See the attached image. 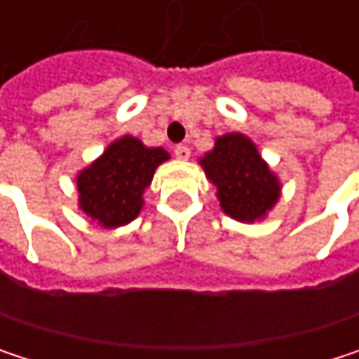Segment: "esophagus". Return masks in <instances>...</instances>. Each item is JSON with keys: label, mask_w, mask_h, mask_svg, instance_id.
<instances>
[{"label": "esophagus", "mask_w": 359, "mask_h": 359, "mask_svg": "<svg viewBox=\"0 0 359 359\" xmlns=\"http://www.w3.org/2000/svg\"><path fill=\"white\" fill-rule=\"evenodd\" d=\"M175 156H177L179 160H189L191 149H189L187 145H177V147H175Z\"/></svg>", "instance_id": "1"}]
</instances>
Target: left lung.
Listing matches in <instances>:
<instances>
[{
  "label": "left lung",
  "instance_id": "1",
  "mask_svg": "<svg viewBox=\"0 0 359 359\" xmlns=\"http://www.w3.org/2000/svg\"><path fill=\"white\" fill-rule=\"evenodd\" d=\"M197 162L216 187L220 210L233 220L259 222L280 199L278 175L270 170L257 145L243 133L216 137L214 147Z\"/></svg>",
  "mask_w": 359,
  "mask_h": 359
}]
</instances>
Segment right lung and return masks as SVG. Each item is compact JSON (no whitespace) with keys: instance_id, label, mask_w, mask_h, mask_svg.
Here are the masks:
<instances>
[{"instance_id":"add662e5","label":"right lung","mask_w":359,"mask_h":359,"mask_svg":"<svg viewBox=\"0 0 359 359\" xmlns=\"http://www.w3.org/2000/svg\"><path fill=\"white\" fill-rule=\"evenodd\" d=\"M168 160L170 154L164 147H147L137 137L122 135L76 172L79 210L102 229L133 222L143 210V193L158 166Z\"/></svg>"}]
</instances>
